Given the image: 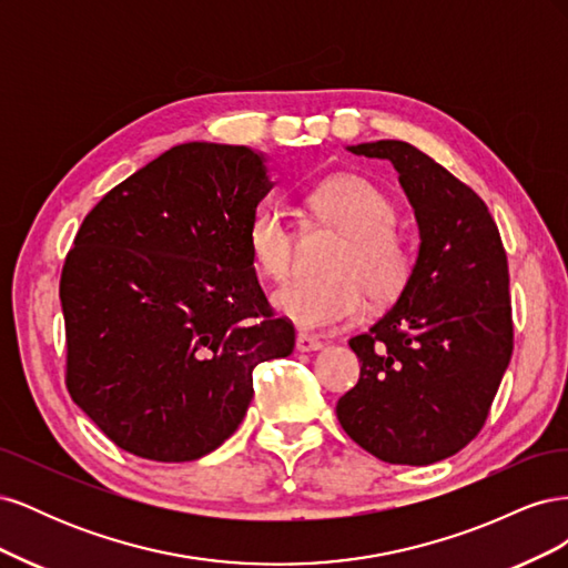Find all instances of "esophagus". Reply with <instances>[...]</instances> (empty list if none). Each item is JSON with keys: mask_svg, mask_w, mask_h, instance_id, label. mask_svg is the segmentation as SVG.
<instances>
[{"mask_svg": "<svg viewBox=\"0 0 568 568\" xmlns=\"http://www.w3.org/2000/svg\"><path fill=\"white\" fill-rule=\"evenodd\" d=\"M296 348H298L301 353H313V351H320V348H322V341L315 338V336L298 334V336H296Z\"/></svg>", "mask_w": 568, "mask_h": 568, "instance_id": "obj_1", "label": "esophagus"}]
</instances>
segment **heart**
Returning a JSON list of instances; mask_svg holds the SVG:
<instances>
[{"mask_svg": "<svg viewBox=\"0 0 568 568\" xmlns=\"http://www.w3.org/2000/svg\"><path fill=\"white\" fill-rule=\"evenodd\" d=\"M307 203L326 227L343 234L326 282H296L272 296L274 311L305 332H324L355 320L365 294L384 305L398 298L415 272V253L395 230V205L379 186L359 175H334L320 182ZM255 267L274 282L291 277L296 263V234L280 205L265 203L246 227Z\"/></svg>", "mask_w": 568, "mask_h": 568, "instance_id": "1", "label": "heart"}]
</instances>
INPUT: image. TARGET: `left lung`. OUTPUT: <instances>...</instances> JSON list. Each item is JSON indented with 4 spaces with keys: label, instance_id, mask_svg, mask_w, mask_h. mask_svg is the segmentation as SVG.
<instances>
[{
    "label": "left lung",
    "instance_id": "1",
    "mask_svg": "<svg viewBox=\"0 0 568 568\" xmlns=\"http://www.w3.org/2000/svg\"><path fill=\"white\" fill-rule=\"evenodd\" d=\"M348 151L398 170L419 253L390 311L348 341L359 379L336 417L374 457L424 467L476 438L509 365L507 253L488 205L417 146L379 140Z\"/></svg>",
    "mask_w": 568,
    "mask_h": 568
}]
</instances>
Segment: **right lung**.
Returning a JSON list of instances; mask_svg holds the SVG:
<instances>
[{
	"mask_svg": "<svg viewBox=\"0 0 568 568\" xmlns=\"http://www.w3.org/2000/svg\"><path fill=\"white\" fill-rule=\"evenodd\" d=\"M261 151L189 142L113 186L61 272L65 384L118 448L192 462L220 448L253 398V369L294 353L246 227L274 182Z\"/></svg>",
	"mask_w": 568,
	"mask_h": 568,
	"instance_id": "1",
	"label": "right lung"
}]
</instances>
